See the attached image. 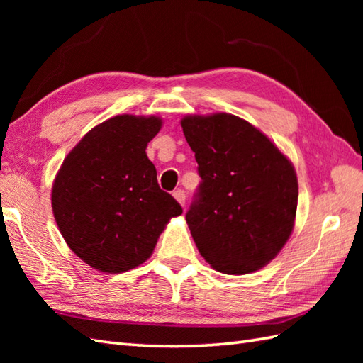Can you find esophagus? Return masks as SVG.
Here are the masks:
<instances>
[{"instance_id":"1","label":"esophagus","mask_w":363,"mask_h":363,"mask_svg":"<svg viewBox=\"0 0 363 363\" xmlns=\"http://www.w3.org/2000/svg\"><path fill=\"white\" fill-rule=\"evenodd\" d=\"M173 196L176 198V201L179 203L182 207L186 206V191L181 190V189H177V190L173 191Z\"/></svg>"}]
</instances>
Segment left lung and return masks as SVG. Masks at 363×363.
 Instances as JSON below:
<instances>
[{"label":"left lung","mask_w":363,"mask_h":363,"mask_svg":"<svg viewBox=\"0 0 363 363\" xmlns=\"http://www.w3.org/2000/svg\"><path fill=\"white\" fill-rule=\"evenodd\" d=\"M181 126L201 176L186 213L198 251L225 274L257 272L277 256L295 225V168L235 115H189Z\"/></svg>","instance_id":"obj_1"}]
</instances>
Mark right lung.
<instances>
[{
	"label": "right lung",
	"mask_w": 363,
	"mask_h": 363,
	"mask_svg": "<svg viewBox=\"0 0 363 363\" xmlns=\"http://www.w3.org/2000/svg\"><path fill=\"white\" fill-rule=\"evenodd\" d=\"M159 117L117 115L82 137L54 179L52 213L70 250L104 273H123L148 259L169 218L182 213L160 190L146 146Z\"/></svg>",
	"instance_id": "right-lung-1"
}]
</instances>
